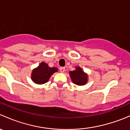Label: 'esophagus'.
Wrapping results in <instances>:
<instances>
[{
  "label": "esophagus",
  "instance_id": "1",
  "mask_svg": "<svg viewBox=\"0 0 130 130\" xmlns=\"http://www.w3.org/2000/svg\"><path fill=\"white\" fill-rule=\"evenodd\" d=\"M60 70L61 73H63L65 71V67H60Z\"/></svg>",
  "mask_w": 130,
  "mask_h": 130
}]
</instances>
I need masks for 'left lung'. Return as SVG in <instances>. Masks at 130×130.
Instances as JSON below:
<instances>
[{"mask_svg": "<svg viewBox=\"0 0 130 130\" xmlns=\"http://www.w3.org/2000/svg\"><path fill=\"white\" fill-rule=\"evenodd\" d=\"M70 75L72 80L75 84L78 86H83L87 82V76L82 71V69L78 67L76 68L75 70L70 72Z\"/></svg>", "mask_w": 130, "mask_h": 130, "instance_id": "left-lung-1", "label": "left lung"}]
</instances>
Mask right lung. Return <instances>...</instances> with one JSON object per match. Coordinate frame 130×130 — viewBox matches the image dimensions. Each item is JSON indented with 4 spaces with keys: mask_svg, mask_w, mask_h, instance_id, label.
<instances>
[{
    "mask_svg": "<svg viewBox=\"0 0 130 130\" xmlns=\"http://www.w3.org/2000/svg\"><path fill=\"white\" fill-rule=\"evenodd\" d=\"M57 71V68L49 67L48 64L42 62L38 67L32 70L31 78L36 84H43L48 82L50 77Z\"/></svg>",
    "mask_w": 130,
    "mask_h": 130,
    "instance_id": "obj_1",
    "label": "right lung"
}]
</instances>
